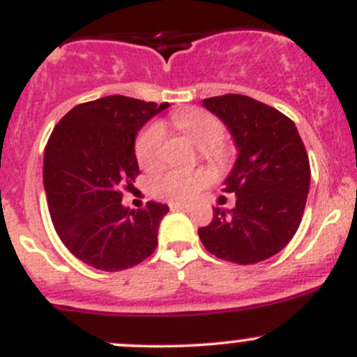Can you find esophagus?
Instances as JSON below:
<instances>
[{"instance_id": "1", "label": "esophagus", "mask_w": 357, "mask_h": 357, "mask_svg": "<svg viewBox=\"0 0 357 357\" xmlns=\"http://www.w3.org/2000/svg\"><path fill=\"white\" fill-rule=\"evenodd\" d=\"M169 207H171V210H190V205L186 204H169Z\"/></svg>"}]
</instances>
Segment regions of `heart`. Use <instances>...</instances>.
Masks as SVG:
<instances>
[{
	"mask_svg": "<svg viewBox=\"0 0 357 357\" xmlns=\"http://www.w3.org/2000/svg\"><path fill=\"white\" fill-rule=\"evenodd\" d=\"M172 121L186 137L202 149L204 155L210 160L224 159L222 125L219 119L208 112L200 109L183 111L172 116ZM164 126L160 123H150L140 131L135 142V155L138 164L144 169H153L159 166L160 152L164 144ZM208 181L207 172L204 171H185V169H166L157 172L150 181V190L155 197L169 202H188L193 198Z\"/></svg>",
	"mask_w": 357,
	"mask_h": 357,
	"instance_id": "obj_1",
	"label": "heart"
}]
</instances>
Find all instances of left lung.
I'll return each mask as SVG.
<instances>
[{
  "instance_id": "1",
  "label": "left lung",
  "mask_w": 357,
  "mask_h": 357,
  "mask_svg": "<svg viewBox=\"0 0 357 357\" xmlns=\"http://www.w3.org/2000/svg\"><path fill=\"white\" fill-rule=\"evenodd\" d=\"M231 133L238 157L222 191L236 195V207L213 208L198 229L208 253L251 265L279 253L301 224L311 171L294 123L264 102L227 93L202 100Z\"/></svg>"
}]
</instances>
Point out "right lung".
<instances>
[{"mask_svg":"<svg viewBox=\"0 0 357 357\" xmlns=\"http://www.w3.org/2000/svg\"><path fill=\"white\" fill-rule=\"evenodd\" d=\"M169 104L109 96L73 107L44 150L43 181L51 219L71 253L93 268L118 272L153 253L166 204L142 210L121 204L138 176V131Z\"/></svg>","mask_w":357,"mask_h":357,"instance_id":"1","label":"right lung"}]
</instances>
